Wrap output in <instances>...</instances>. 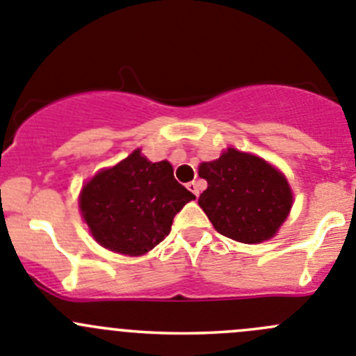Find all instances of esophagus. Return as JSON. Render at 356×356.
I'll use <instances>...</instances> for the list:
<instances>
[{"label": "esophagus", "mask_w": 356, "mask_h": 356, "mask_svg": "<svg viewBox=\"0 0 356 356\" xmlns=\"http://www.w3.org/2000/svg\"><path fill=\"white\" fill-rule=\"evenodd\" d=\"M200 188H202V186H200V182H198V181L188 182V189L195 195V197H198V195H200Z\"/></svg>", "instance_id": "esophagus-1"}]
</instances>
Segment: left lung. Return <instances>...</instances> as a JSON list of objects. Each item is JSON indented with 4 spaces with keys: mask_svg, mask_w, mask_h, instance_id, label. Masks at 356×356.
I'll return each instance as SVG.
<instances>
[{
    "mask_svg": "<svg viewBox=\"0 0 356 356\" xmlns=\"http://www.w3.org/2000/svg\"><path fill=\"white\" fill-rule=\"evenodd\" d=\"M207 189L198 198L221 235L244 244L268 241L291 209V191L281 172L258 156L228 149L202 163Z\"/></svg>",
    "mask_w": 356,
    "mask_h": 356,
    "instance_id": "left-lung-1",
    "label": "left lung"
}]
</instances>
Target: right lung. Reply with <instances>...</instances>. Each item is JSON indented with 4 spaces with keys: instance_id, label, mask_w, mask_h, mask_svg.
<instances>
[{
    "instance_id": "obj_1",
    "label": "right lung",
    "mask_w": 356,
    "mask_h": 356,
    "mask_svg": "<svg viewBox=\"0 0 356 356\" xmlns=\"http://www.w3.org/2000/svg\"><path fill=\"white\" fill-rule=\"evenodd\" d=\"M193 198L170 163L147 161L137 149L84 186L81 211L103 248L138 257L170 234L175 214Z\"/></svg>"
}]
</instances>
